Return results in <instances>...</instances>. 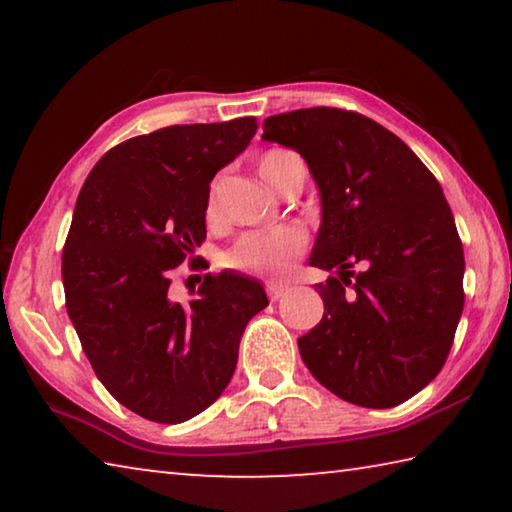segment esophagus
<instances>
[{
	"label": "esophagus",
	"mask_w": 512,
	"mask_h": 512,
	"mask_svg": "<svg viewBox=\"0 0 512 512\" xmlns=\"http://www.w3.org/2000/svg\"><path fill=\"white\" fill-rule=\"evenodd\" d=\"M287 289H289V284H282V282H268V284H266L268 298H271V300L282 298L284 293H287Z\"/></svg>",
	"instance_id": "34e87169"
}]
</instances>
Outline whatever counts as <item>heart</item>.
<instances>
[{
	"instance_id": "1",
	"label": "heart",
	"mask_w": 512,
	"mask_h": 512,
	"mask_svg": "<svg viewBox=\"0 0 512 512\" xmlns=\"http://www.w3.org/2000/svg\"><path fill=\"white\" fill-rule=\"evenodd\" d=\"M291 151L284 149H273L266 151L262 158H259V176L266 178L277 164L287 160ZM207 219H216V198L214 189L212 194L207 196V207H205ZM307 246V237L302 235L298 228H291V225H280V228L271 230H257L248 232V235L241 237L235 248L228 253V262L241 268V271L259 273L266 277H282L291 273L296 259L302 255V250Z\"/></svg>"
}]
</instances>
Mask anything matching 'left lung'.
<instances>
[{
    "label": "left lung",
    "instance_id": "1",
    "mask_svg": "<svg viewBox=\"0 0 512 512\" xmlns=\"http://www.w3.org/2000/svg\"><path fill=\"white\" fill-rule=\"evenodd\" d=\"M262 140L305 158L320 194L309 264L339 273L316 284L325 314L298 339L302 361L345 402H406L443 368L463 314L465 257L443 187L359 112H282L264 121Z\"/></svg>",
    "mask_w": 512,
    "mask_h": 512
}]
</instances>
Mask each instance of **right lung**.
Segmentation results:
<instances>
[{"instance_id": "right-lung-1", "label": "right lung", "mask_w": 512, "mask_h": 512, "mask_svg": "<svg viewBox=\"0 0 512 512\" xmlns=\"http://www.w3.org/2000/svg\"><path fill=\"white\" fill-rule=\"evenodd\" d=\"M257 121L167 126L94 164L63 248L67 314L108 393L146 420L178 424L230 384L241 334L268 305L255 277L205 275L189 305L169 298L171 268L205 239L216 171Z\"/></svg>"}]
</instances>
